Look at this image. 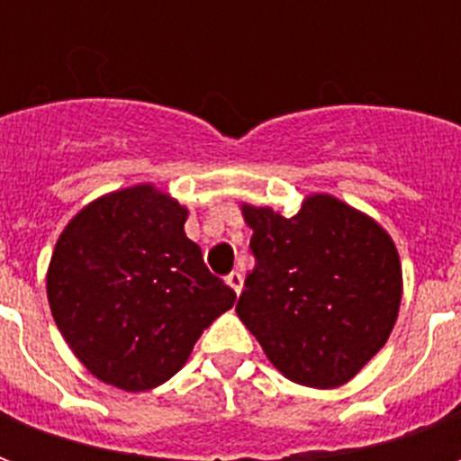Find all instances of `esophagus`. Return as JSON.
<instances>
[{"label":"esophagus","mask_w":461,"mask_h":461,"mask_svg":"<svg viewBox=\"0 0 461 461\" xmlns=\"http://www.w3.org/2000/svg\"><path fill=\"white\" fill-rule=\"evenodd\" d=\"M227 284L234 289V294H241V286H244V274H241V271H231V274H227Z\"/></svg>","instance_id":"34e87169"}]
</instances>
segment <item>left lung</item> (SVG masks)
Segmentation results:
<instances>
[{
    "label": "left lung",
    "instance_id": "1",
    "mask_svg": "<svg viewBox=\"0 0 461 461\" xmlns=\"http://www.w3.org/2000/svg\"><path fill=\"white\" fill-rule=\"evenodd\" d=\"M254 269L237 316L281 375L346 385L385 346L402 301L393 237L366 212L313 192L296 214L241 202Z\"/></svg>",
    "mask_w": 461,
    "mask_h": 461
}]
</instances>
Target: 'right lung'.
<instances>
[{
    "label": "right lung",
    "mask_w": 461,
    "mask_h": 461,
    "mask_svg": "<svg viewBox=\"0 0 461 461\" xmlns=\"http://www.w3.org/2000/svg\"><path fill=\"white\" fill-rule=\"evenodd\" d=\"M190 210L150 182L108 192L56 241L46 296L61 336L105 385L142 393L187 363L202 330L234 306L185 234Z\"/></svg>",
    "instance_id": "obj_1"
}]
</instances>
